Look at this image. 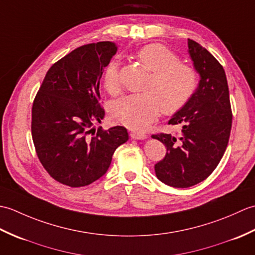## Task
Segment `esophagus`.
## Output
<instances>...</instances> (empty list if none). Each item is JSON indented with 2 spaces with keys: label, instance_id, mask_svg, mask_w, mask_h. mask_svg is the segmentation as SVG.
Here are the masks:
<instances>
[{
  "label": "esophagus",
  "instance_id": "esophagus-1",
  "mask_svg": "<svg viewBox=\"0 0 255 255\" xmlns=\"http://www.w3.org/2000/svg\"><path fill=\"white\" fill-rule=\"evenodd\" d=\"M130 136L133 139H139V140L147 138V134H145V132H143V131H136V130L131 131L130 132Z\"/></svg>",
  "mask_w": 255,
  "mask_h": 255
}]
</instances>
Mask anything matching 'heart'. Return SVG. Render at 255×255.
<instances>
[{"mask_svg":"<svg viewBox=\"0 0 255 255\" xmlns=\"http://www.w3.org/2000/svg\"><path fill=\"white\" fill-rule=\"evenodd\" d=\"M136 58L151 72L143 93L125 96L113 104L111 116L124 126L141 129L152 123L162 110L174 114L185 106L197 88L195 69L161 44H150L136 52ZM104 86L111 94L121 91L119 63L113 60L104 72Z\"/></svg>","mask_w":255,"mask_h":255,"instance_id":"1","label":"heart"}]
</instances>
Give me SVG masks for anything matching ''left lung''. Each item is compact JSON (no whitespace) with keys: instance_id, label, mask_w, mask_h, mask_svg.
<instances>
[{"instance_id":"obj_1","label":"left lung","mask_w":255,"mask_h":255,"mask_svg":"<svg viewBox=\"0 0 255 255\" xmlns=\"http://www.w3.org/2000/svg\"><path fill=\"white\" fill-rule=\"evenodd\" d=\"M187 44L200 80L192 99L169 121L181 127V133L152 134L166 147L164 159L154 165L155 175L177 188L196 185L213 173L228 145L232 125L223 66L198 42L188 39Z\"/></svg>"}]
</instances>
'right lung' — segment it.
<instances>
[{"label":"right lung","instance_id":"1","mask_svg":"<svg viewBox=\"0 0 255 255\" xmlns=\"http://www.w3.org/2000/svg\"><path fill=\"white\" fill-rule=\"evenodd\" d=\"M117 51L112 41L71 51L48 70L31 110V136L49 175L71 187L90 185L105 174L112 156L128 140L123 126L104 130L100 81Z\"/></svg>","mask_w":255,"mask_h":255}]
</instances>
